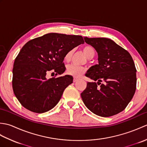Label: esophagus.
Listing matches in <instances>:
<instances>
[{
    "label": "esophagus",
    "instance_id": "esophagus-1",
    "mask_svg": "<svg viewBox=\"0 0 147 147\" xmlns=\"http://www.w3.org/2000/svg\"><path fill=\"white\" fill-rule=\"evenodd\" d=\"M78 80H79L78 78H77V77H74V78H73V82H76L77 81H78Z\"/></svg>",
    "mask_w": 147,
    "mask_h": 147
}]
</instances>
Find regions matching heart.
I'll return each instance as SVG.
<instances>
[{
  "instance_id": "obj_1",
  "label": "heart",
  "mask_w": 147,
  "mask_h": 147,
  "mask_svg": "<svg viewBox=\"0 0 147 147\" xmlns=\"http://www.w3.org/2000/svg\"><path fill=\"white\" fill-rule=\"evenodd\" d=\"M83 52L86 57L88 59L92 58L95 54V50L92 47L86 45L83 48ZM73 54V51H69L64 56V61L65 62H69L71 56ZM86 69L82 66H78L75 65H69L66 69V72L68 74H70L75 77H80L85 73Z\"/></svg>"
}]
</instances>
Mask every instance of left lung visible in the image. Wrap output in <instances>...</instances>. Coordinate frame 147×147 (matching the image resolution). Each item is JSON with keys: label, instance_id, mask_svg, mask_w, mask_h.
I'll return each mask as SVG.
<instances>
[{"label": "left lung", "instance_id": "8db88e82", "mask_svg": "<svg viewBox=\"0 0 147 147\" xmlns=\"http://www.w3.org/2000/svg\"><path fill=\"white\" fill-rule=\"evenodd\" d=\"M84 40L97 52L98 64L90 67L85 74L97 83H87L81 93L83 102L99 116L119 113L131 100L136 90V69L131 55L109 38L84 37Z\"/></svg>", "mask_w": 147, "mask_h": 147}]
</instances>
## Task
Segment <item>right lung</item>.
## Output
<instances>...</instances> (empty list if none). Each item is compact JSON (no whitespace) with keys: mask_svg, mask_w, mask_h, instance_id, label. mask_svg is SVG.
I'll use <instances>...</instances> for the list:
<instances>
[{"mask_svg":"<svg viewBox=\"0 0 147 147\" xmlns=\"http://www.w3.org/2000/svg\"><path fill=\"white\" fill-rule=\"evenodd\" d=\"M83 43L82 36L51 33L23 47L14 62L12 83L16 97L24 108L43 113L57 104L73 78L65 75L47 79V74L63 73L65 54Z\"/></svg>","mask_w":147,"mask_h":147,"instance_id":"add662e5","label":"right lung"}]
</instances>
